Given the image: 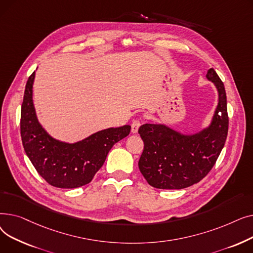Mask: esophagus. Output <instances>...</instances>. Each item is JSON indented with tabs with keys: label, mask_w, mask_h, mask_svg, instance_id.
Masks as SVG:
<instances>
[{
	"label": "esophagus",
	"mask_w": 253,
	"mask_h": 253,
	"mask_svg": "<svg viewBox=\"0 0 253 253\" xmlns=\"http://www.w3.org/2000/svg\"><path fill=\"white\" fill-rule=\"evenodd\" d=\"M139 127H140V122L138 121V120H134V121L132 122V124H131V132H132V133H137Z\"/></svg>",
	"instance_id": "34e87169"
}]
</instances>
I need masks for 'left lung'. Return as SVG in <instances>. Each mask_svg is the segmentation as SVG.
Segmentation results:
<instances>
[{
  "label": "left lung",
  "mask_w": 253,
  "mask_h": 253,
  "mask_svg": "<svg viewBox=\"0 0 253 253\" xmlns=\"http://www.w3.org/2000/svg\"><path fill=\"white\" fill-rule=\"evenodd\" d=\"M206 79L214 84L218 102L209 125L195 133H183L164 123H148L138 129L144 148L138 161L150 185L180 190L203 179L214 166L228 135L227 95L213 69Z\"/></svg>",
  "instance_id": "8db88e82"
}]
</instances>
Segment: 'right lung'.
Here are the masks:
<instances>
[{"mask_svg":"<svg viewBox=\"0 0 253 253\" xmlns=\"http://www.w3.org/2000/svg\"><path fill=\"white\" fill-rule=\"evenodd\" d=\"M35 76L36 72L26 82L21 105L20 133L25 154L38 173L53 187H83L101 168L113 145L130 133L131 126L103 129L73 143L52 137L37 117L33 100Z\"/></svg>","mask_w":253,"mask_h":253,"instance_id":"add662e5","label":"right lung"}]
</instances>
